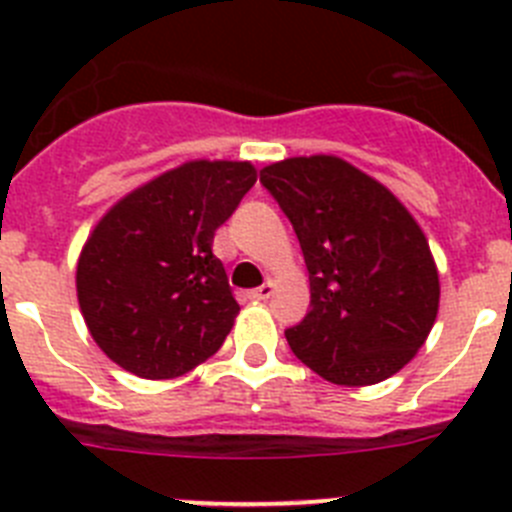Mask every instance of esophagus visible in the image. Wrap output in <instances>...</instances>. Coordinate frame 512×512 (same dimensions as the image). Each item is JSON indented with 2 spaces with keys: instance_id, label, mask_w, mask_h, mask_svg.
Masks as SVG:
<instances>
[{
  "instance_id": "esophagus-1",
  "label": "esophagus",
  "mask_w": 512,
  "mask_h": 512,
  "mask_svg": "<svg viewBox=\"0 0 512 512\" xmlns=\"http://www.w3.org/2000/svg\"><path fill=\"white\" fill-rule=\"evenodd\" d=\"M248 295H251L253 300H269V297L274 295V282H266V284H261V287L251 289V292H248Z\"/></svg>"
}]
</instances>
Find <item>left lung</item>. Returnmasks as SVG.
<instances>
[{
    "label": "left lung",
    "mask_w": 512,
    "mask_h": 512,
    "mask_svg": "<svg viewBox=\"0 0 512 512\" xmlns=\"http://www.w3.org/2000/svg\"><path fill=\"white\" fill-rule=\"evenodd\" d=\"M295 228L310 271V312L289 348L343 387L384 382L423 346L438 315L428 238L390 189L338 156H295L261 169Z\"/></svg>",
    "instance_id": "obj_1"
}]
</instances>
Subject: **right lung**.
<instances>
[{
  "label": "right lung",
  "mask_w": 512,
  "mask_h": 512,
  "mask_svg": "<svg viewBox=\"0 0 512 512\" xmlns=\"http://www.w3.org/2000/svg\"><path fill=\"white\" fill-rule=\"evenodd\" d=\"M256 184L248 161H187L125 194L76 264L89 333L125 372L174 379L223 346L238 315L215 230Z\"/></svg>",
  "instance_id": "1"
}]
</instances>
